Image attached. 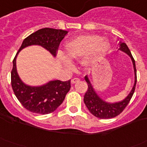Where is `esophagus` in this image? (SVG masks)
I'll return each mask as SVG.
<instances>
[{
	"label": "esophagus",
	"mask_w": 147,
	"mask_h": 147,
	"mask_svg": "<svg viewBox=\"0 0 147 147\" xmlns=\"http://www.w3.org/2000/svg\"><path fill=\"white\" fill-rule=\"evenodd\" d=\"M78 81H80V79H79V78H74V79H72V80H71V83L74 84V83L77 82Z\"/></svg>",
	"instance_id": "obj_1"
}]
</instances>
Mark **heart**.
<instances>
[{
  "label": "heart",
  "mask_w": 147,
  "mask_h": 147,
  "mask_svg": "<svg viewBox=\"0 0 147 147\" xmlns=\"http://www.w3.org/2000/svg\"><path fill=\"white\" fill-rule=\"evenodd\" d=\"M110 49V44L98 35H80L65 45V53H58V59L69 70H73L72 61L82 59L83 65L92 67L98 64Z\"/></svg>",
  "instance_id": "heart-1"
}]
</instances>
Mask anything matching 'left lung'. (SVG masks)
<instances>
[{
    "instance_id": "left-lung-1",
    "label": "left lung",
    "mask_w": 147,
    "mask_h": 147,
    "mask_svg": "<svg viewBox=\"0 0 147 147\" xmlns=\"http://www.w3.org/2000/svg\"><path fill=\"white\" fill-rule=\"evenodd\" d=\"M119 49L123 53H126L128 56H130L131 59L134 72V86L132 87L129 94L123 100L117 101V102L110 103L103 100L102 98L98 95L93 87L90 80L88 79V76H85V80L88 83V90L84 95V103L88 110H89V112L98 118L110 119L119 115L128 105L134 92L137 82V71L136 67H135V61H134V58L132 57L131 51L129 50L126 43L119 41Z\"/></svg>"
}]
</instances>
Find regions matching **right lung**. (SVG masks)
Returning <instances> with one entry per match:
<instances>
[{
    "label": "right lung",
    "mask_w": 147,
    "mask_h": 147,
    "mask_svg": "<svg viewBox=\"0 0 147 147\" xmlns=\"http://www.w3.org/2000/svg\"><path fill=\"white\" fill-rule=\"evenodd\" d=\"M68 31L61 29L45 28L29 35L23 40L16 55L13 59L11 72V85L14 94L28 110L39 114L54 112L65 100L71 88V80L62 82L50 80L37 86L25 84L19 77L16 68V58L21 50L30 46H40L55 57L60 42Z\"/></svg>",
    "instance_id": "1"
}]
</instances>
